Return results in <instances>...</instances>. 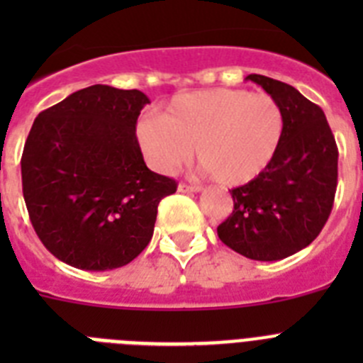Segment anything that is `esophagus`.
Instances as JSON below:
<instances>
[{"label":"esophagus","instance_id":"esophagus-1","mask_svg":"<svg viewBox=\"0 0 363 363\" xmlns=\"http://www.w3.org/2000/svg\"><path fill=\"white\" fill-rule=\"evenodd\" d=\"M179 192H200L201 187L200 185H189V184H179L178 185Z\"/></svg>","mask_w":363,"mask_h":363}]
</instances>
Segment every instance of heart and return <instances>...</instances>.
Segmentation results:
<instances>
[{
    "label": "heart",
    "mask_w": 363,
    "mask_h": 363,
    "mask_svg": "<svg viewBox=\"0 0 363 363\" xmlns=\"http://www.w3.org/2000/svg\"><path fill=\"white\" fill-rule=\"evenodd\" d=\"M284 136V112L272 96L243 89L179 94L162 116L136 127L138 145L150 165L172 172L196 145L198 162L221 185H243L271 165Z\"/></svg>",
    "instance_id": "heart-1"
}]
</instances>
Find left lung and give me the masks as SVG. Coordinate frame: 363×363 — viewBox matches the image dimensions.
Instances as JSON below:
<instances>
[{
	"label": "left lung",
	"mask_w": 363,
	"mask_h": 363,
	"mask_svg": "<svg viewBox=\"0 0 363 363\" xmlns=\"http://www.w3.org/2000/svg\"><path fill=\"white\" fill-rule=\"evenodd\" d=\"M277 99L284 136L271 165L230 191L234 209L218 236L245 258L274 262L309 245L333 211L338 184V147L322 108L294 86L249 74Z\"/></svg>",
	"instance_id": "8db88e82"
}]
</instances>
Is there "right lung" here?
I'll list each match as a JSON object with an SVG mask.
<instances>
[{"instance_id": "obj_1", "label": "right lung", "mask_w": 363, "mask_h": 363, "mask_svg": "<svg viewBox=\"0 0 363 363\" xmlns=\"http://www.w3.org/2000/svg\"><path fill=\"white\" fill-rule=\"evenodd\" d=\"M142 91L92 85L40 112L21 156V184L38 238L65 264L108 271L149 245L172 178L145 165L136 121Z\"/></svg>"}]
</instances>
